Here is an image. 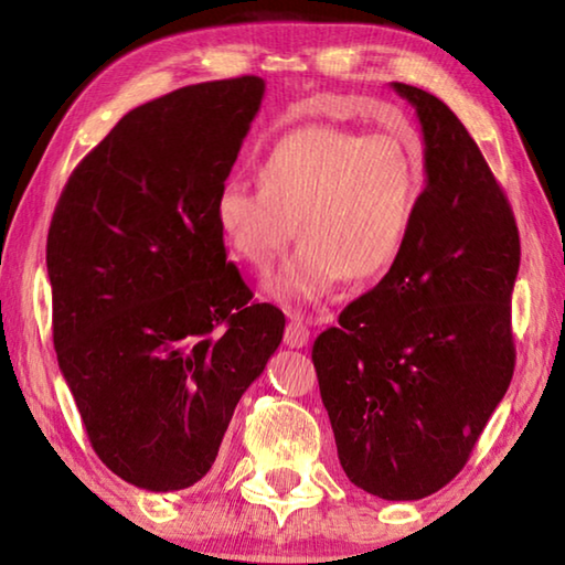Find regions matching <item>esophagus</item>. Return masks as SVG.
<instances>
[{
	"mask_svg": "<svg viewBox=\"0 0 565 565\" xmlns=\"http://www.w3.org/2000/svg\"><path fill=\"white\" fill-rule=\"evenodd\" d=\"M284 343L289 349H303L306 343H309V329H306L299 319H291L289 323H286Z\"/></svg>",
	"mask_w": 565,
	"mask_h": 565,
	"instance_id": "esophagus-1",
	"label": "esophagus"
}]
</instances>
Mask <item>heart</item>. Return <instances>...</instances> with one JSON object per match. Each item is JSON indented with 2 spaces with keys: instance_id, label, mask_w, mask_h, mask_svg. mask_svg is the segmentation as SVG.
I'll list each match as a JSON object with an SVG mask.
<instances>
[{
  "instance_id": "heart-1",
  "label": "heart",
  "mask_w": 565,
  "mask_h": 565,
  "mask_svg": "<svg viewBox=\"0 0 565 565\" xmlns=\"http://www.w3.org/2000/svg\"><path fill=\"white\" fill-rule=\"evenodd\" d=\"M256 181L228 179L218 189L216 226L256 271H269L299 234L301 246L269 291L301 303L327 299L343 279H376L396 264L424 196V161L394 134L306 124L274 141Z\"/></svg>"
}]
</instances>
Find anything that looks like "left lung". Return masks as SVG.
Segmentation results:
<instances>
[{
    "instance_id": "obj_1",
    "label": "left lung",
    "mask_w": 565,
    "mask_h": 565,
    "mask_svg": "<svg viewBox=\"0 0 565 565\" xmlns=\"http://www.w3.org/2000/svg\"><path fill=\"white\" fill-rule=\"evenodd\" d=\"M391 87L424 131V196L396 264L319 333L311 361L349 481L418 501L461 471L509 391L521 242L456 114L411 84Z\"/></svg>"
}]
</instances>
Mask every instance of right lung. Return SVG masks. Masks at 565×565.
Segmentation results:
<instances>
[{
	"label": "right lung",
	"instance_id": "right-lung-1",
	"mask_svg": "<svg viewBox=\"0 0 565 565\" xmlns=\"http://www.w3.org/2000/svg\"><path fill=\"white\" fill-rule=\"evenodd\" d=\"M264 79L191 84L124 114L54 209V349L102 463L139 489L194 486L284 313L254 303L216 226V196Z\"/></svg>",
	"mask_w": 565,
	"mask_h": 565
}]
</instances>
